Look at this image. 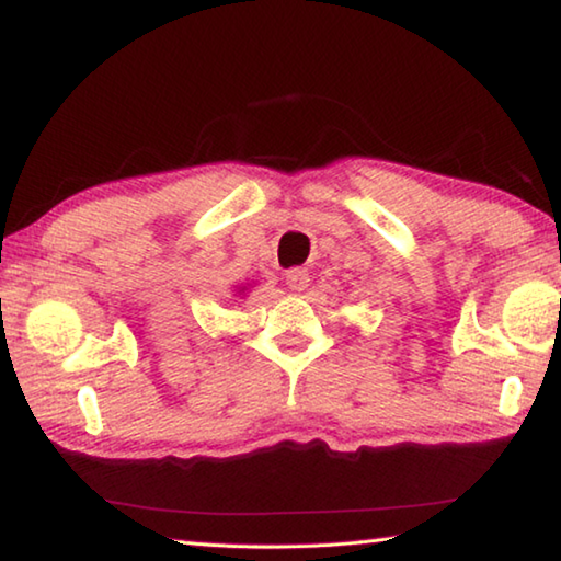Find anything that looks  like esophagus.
<instances>
[{
  "label": "esophagus",
  "instance_id": "esophagus-1",
  "mask_svg": "<svg viewBox=\"0 0 561 561\" xmlns=\"http://www.w3.org/2000/svg\"><path fill=\"white\" fill-rule=\"evenodd\" d=\"M287 284H289L291 289H297V291L307 289V284H309V270H304V267L289 270V272H287Z\"/></svg>",
  "mask_w": 561,
  "mask_h": 561
}]
</instances>
